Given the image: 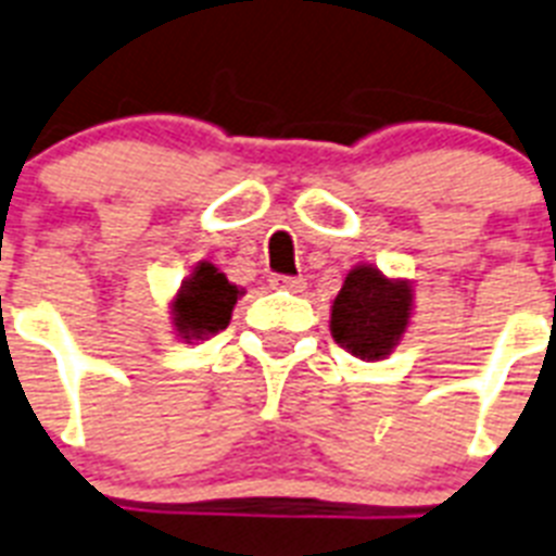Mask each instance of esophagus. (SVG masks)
<instances>
[{
	"instance_id": "obj_1",
	"label": "esophagus",
	"mask_w": 556,
	"mask_h": 556,
	"mask_svg": "<svg viewBox=\"0 0 556 556\" xmlns=\"http://www.w3.org/2000/svg\"><path fill=\"white\" fill-rule=\"evenodd\" d=\"M268 282H270V288H277V291H291V293L305 291V279H302V277H286V274H274Z\"/></svg>"
}]
</instances>
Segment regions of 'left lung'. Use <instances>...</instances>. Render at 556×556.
Listing matches in <instances>:
<instances>
[{"label":"left lung","mask_w":556,"mask_h":556,"mask_svg":"<svg viewBox=\"0 0 556 556\" xmlns=\"http://www.w3.org/2000/svg\"><path fill=\"white\" fill-rule=\"evenodd\" d=\"M409 302L413 293L404 282H390L370 265H358L330 311L333 339L358 358H384L407 328Z\"/></svg>","instance_id":"left-lung-1"}]
</instances>
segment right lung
Returning <instances> with one entry per match:
<instances>
[{
    "instance_id": "add662e5",
    "label": "right lung",
    "mask_w": 556,
    "mask_h": 556,
    "mask_svg": "<svg viewBox=\"0 0 556 556\" xmlns=\"http://www.w3.org/2000/svg\"><path fill=\"white\" fill-rule=\"evenodd\" d=\"M237 293V286H231L214 265L200 263L172 307L177 333L184 339H203L226 328Z\"/></svg>"
}]
</instances>
